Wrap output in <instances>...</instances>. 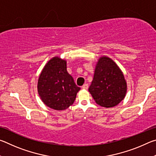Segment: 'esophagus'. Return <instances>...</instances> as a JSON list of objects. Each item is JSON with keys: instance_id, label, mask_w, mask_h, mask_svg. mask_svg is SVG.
Returning <instances> with one entry per match:
<instances>
[{"instance_id": "obj_1", "label": "esophagus", "mask_w": 156, "mask_h": 156, "mask_svg": "<svg viewBox=\"0 0 156 156\" xmlns=\"http://www.w3.org/2000/svg\"><path fill=\"white\" fill-rule=\"evenodd\" d=\"M89 87V85L87 84H84L83 85V87H82V88L84 89H87Z\"/></svg>"}]
</instances>
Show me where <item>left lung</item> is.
<instances>
[{
	"instance_id": "obj_1",
	"label": "left lung",
	"mask_w": 156,
	"mask_h": 156,
	"mask_svg": "<svg viewBox=\"0 0 156 156\" xmlns=\"http://www.w3.org/2000/svg\"><path fill=\"white\" fill-rule=\"evenodd\" d=\"M127 84L120 67L110 58L100 57L89 88L95 102L101 107H113L125 98Z\"/></svg>"
}]
</instances>
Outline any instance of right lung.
I'll use <instances>...</instances> for the list:
<instances>
[{"label": "right lung", "instance_id": "1", "mask_svg": "<svg viewBox=\"0 0 156 156\" xmlns=\"http://www.w3.org/2000/svg\"><path fill=\"white\" fill-rule=\"evenodd\" d=\"M38 93L46 106L65 110L72 105L80 88L67 71V61L53 57L44 65L38 80Z\"/></svg>", "mask_w": 156, "mask_h": 156}]
</instances>
